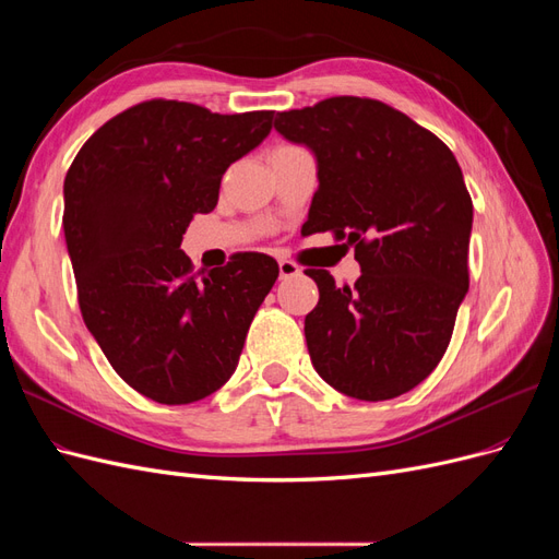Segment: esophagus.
Returning <instances> with one entry per match:
<instances>
[{"label": "esophagus", "mask_w": 559, "mask_h": 559, "mask_svg": "<svg viewBox=\"0 0 559 559\" xmlns=\"http://www.w3.org/2000/svg\"><path fill=\"white\" fill-rule=\"evenodd\" d=\"M298 275H300V267L294 261H286V259L280 261V280H292Z\"/></svg>", "instance_id": "34e87169"}]
</instances>
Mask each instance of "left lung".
Instances as JSON below:
<instances>
[{
	"instance_id": "8db88e82",
	"label": "left lung",
	"mask_w": 559,
	"mask_h": 559,
	"mask_svg": "<svg viewBox=\"0 0 559 559\" xmlns=\"http://www.w3.org/2000/svg\"><path fill=\"white\" fill-rule=\"evenodd\" d=\"M275 130L317 156L308 235L354 245L361 277L337 289L308 267L319 302L306 317L317 373L352 399L411 392L443 359L468 292L473 202L452 151L403 111L329 97L282 111Z\"/></svg>"
}]
</instances>
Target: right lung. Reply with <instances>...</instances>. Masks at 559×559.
Masks as SVG:
<instances>
[{"mask_svg": "<svg viewBox=\"0 0 559 559\" xmlns=\"http://www.w3.org/2000/svg\"><path fill=\"white\" fill-rule=\"evenodd\" d=\"M273 114L146 99L97 128L67 170L62 228L83 321L151 401L183 405L224 386L280 275L259 251L200 275L179 249L193 214L216 207L228 165L267 138Z\"/></svg>", "mask_w": 559, "mask_h": 559, "instance_id": "1", "label": "right lung"}]
</instances>
